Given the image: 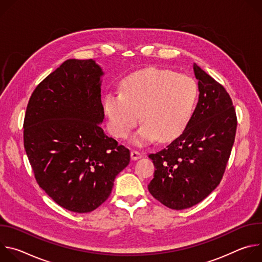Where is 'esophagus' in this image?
<instances>
[{
  "instance_id": "obj_1",
  "label": "esophagus",
  "mask_w": 262,
  "mask_h": 262,
  "mask_svg": "<svg viewBox=\"0 0 262 262\" xmlns=\"http://www.w3.org/2000/svg\"><path fill=\"white\" fill-rule=\"evenodd\" d=\"M130 158H132L133 161H137V160H139V159L142 158V154L139 152V151H137V150H132V152H130Z\"/></svg>"
}]
</instances>
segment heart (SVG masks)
I'll list each match as a JSON object with an SVG mask.
<instances>
[{
    "label": "heart",
    "instance_id": "1",
    "mask_svg": "<svg viewBox=\"0 0 262 262\" xmlns=\"http://www.w3.org/2000/svg\"><path fill=\"white\" fill-rule=\"evenodd\" d=\"M198 87L186 74L149 67L127 76L121 93H108L103 110L108 128L116 138H126L141 119L145 123L132 138L145 145L158 137L168 140L179 135L189 123L195 108Z\"/></svg>",
    "mask_w": 262,
    "mask_h": 262
}]
</instances>
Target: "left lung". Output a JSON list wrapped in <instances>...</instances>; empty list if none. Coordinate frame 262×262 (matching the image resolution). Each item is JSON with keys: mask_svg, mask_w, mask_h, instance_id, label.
Returning a JSON list of instances; mask_svg holds the SVG:
<instances>
[{"mask_svg": "<svg viewBox=\"0 0 262 262\" xmlns=\"http://www.w3.org/2000/svg\"><path fill=\"white\" fill-rule=\"evenodd\" d=\"M199 99L182 134L149 155L155 165L150 194L180 210L205 199L219 185L235 139L237 119L232 100L220 83L194 63Z\"/></svg>", "mask_w": 262, "mask_h": 262, "instance_id": "1", "label": "left lung"}]
</instances>
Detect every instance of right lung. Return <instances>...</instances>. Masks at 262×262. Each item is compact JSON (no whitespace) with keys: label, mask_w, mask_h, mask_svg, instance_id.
I'll return each mask as SVG.
<instances>
[{"label":"right lung","mask_w":262,"mask_h":262,"mask_svg":"<svg viewBox=\"0 0 262 262\" xmlns=\"http://www.w3.org/2000/svg\"><path fill=\"white\" fill-rule=\"evenodd\" d=\"M102 76L92 59L66 60L36 87L25 115L24 146L36 181L73 212L101 205L130 160L99 125Z\"/></svg>","instance_id":"obj_1"}]
</instances>
